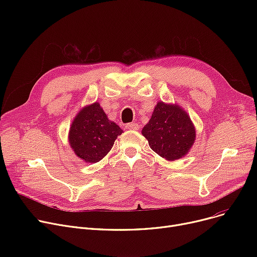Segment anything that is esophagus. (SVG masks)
<instances>
[{
    "label": "esophagus",
    "instance_id": "34e87169",
    "mask_svg": "<svg viewBox=\"0 0 257 257\" xmlns=\"http://www.w3.org/2000/svg\"><path fill=\"white\" fill-rule=\"evenodd\" d=\"M126 128L128 130H139L140 126L138 124H136V123H130V124L126 125Z\"/></svg>",
    "mask_w": 257,
    "mask_h": 257
}]
</instances>
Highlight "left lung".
<instances>
[{
    "mask_svg": "<svg viewBox=\"0 0 257 257\" xmlns=\"http://www.w3.org/2000/svg\"><path fill=\"white\" fill-rule=\"evenodd\" d=\"M142 134L155 153L174 161L190 152L196 140V128L180 105L159 101Z\"/></svg>",
    "mask_w": 257,
    "mask_h": 257,
    "instance_id": "8db88e82",
    "label": "left lung"
}]
</instances>
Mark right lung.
I'll list each match as a JSON object with an SVG mask.
<instances>
[{
	"label": "right lung",
	"instance_id": "obj_1",
	"mask_svg": "<svg viewBox=\"0 0 257 257\" xmlns=\"http://www.w3.org/2000/svg\"><path fill=\"white\" fill-rule=\"evenodd\" d=\"M121 130L104 112L99 102L86 105L77 113L69 131L74 153L88 164H96L111 150Z\"/></svg>",
	"mask_w": 257,
	"mask_h": 257
}]
</instances>
